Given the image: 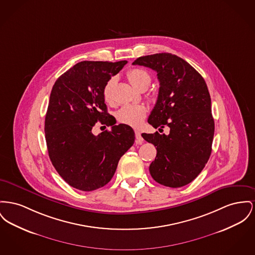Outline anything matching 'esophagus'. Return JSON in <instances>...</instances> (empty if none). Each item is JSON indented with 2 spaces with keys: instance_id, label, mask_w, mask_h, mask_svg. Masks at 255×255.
Masks as SVG:
<instances>
[{
  "instance_id": "obj_1",
  "label": "esophagus",
  "mask_w": 255,
  "mask_h": 255,
  "mask_svg": "<svg viewBox=\"0 0 255 255\" xmlns=\"http://www.w3.org/2000/svg\"><path fill=\"white\" fill-rule=\"evenodd\" d=\"M135 143H136V144H141V143L143 142V138H142V136L140 135V132H139V131H137V130H135Z\"/></svg>"
}]
</instances>
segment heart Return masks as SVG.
I'll return each instance as SVG.
<instances>
[{"label":"heart","mask_w":255,"mask_h":255,"mask_svg":"<svg viewBox=\"0 0 255 255\" xmlns=\"http://www.w3.org/2000/svg\"><path fill=\"white\" fill-rule=\"evenodd\" d=\"M127 78L129 82L135 87V89L140 90L142 88H146L149 86L151 77L147 71L141 68H133L127 72ZM116 77H112L105 85L103 90L104 99L107 102L112 101V93L113 88L116 84ZM147 110L144 106L141 105H126L123 106L117 113V120L120 123L127 124L133 127H138L141 125L143 120L146 117Z\"/></svg>","instance_id":"b5f03b06"}]
</instances>
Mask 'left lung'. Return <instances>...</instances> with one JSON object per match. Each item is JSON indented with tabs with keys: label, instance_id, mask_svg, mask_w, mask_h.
<instances>
[{
	"label": "left lung",
	"instance_id": "left-lung-1",
	"mask_svg": "<svg viewBox=\"0 0 255 255\" xmlns=\"http://www.w3.org/2000/svg\"><path fill=\"white\" fill-rule=\"evenodd\" d=\"M133 64L157 72L160 88L148 123L170 129L168 135L141 134L157 149L150 174L165 187H183L197 177L212 151L215 122L207 85L190 63L169 53L140 57Z\"/></svg>",
	"mask_w": 255,
	"mask_h": 255
}]
</instances>
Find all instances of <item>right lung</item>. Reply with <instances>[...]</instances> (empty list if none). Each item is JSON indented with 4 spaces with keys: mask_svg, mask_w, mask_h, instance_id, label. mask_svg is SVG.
I'll return each instance as SVG.
<instances>
[{
    "mask_svg": "<svg viewBox=\"0 0 255 255\" xmlns=\"http://www.w3.org/2000/svg\"><path fill=\"white\" fill-rule=\"evenodd\" d=\"M127 60L78 62L59 77L51 91L45 117L46 143L58 173L77 190L91 192L113 178L122 155L135 141L134 130L115 125L103 90ZM99 121L112 126L98 136L91 130Z\"/></svg>",
    "mask_w": 255,
    "mask_h": 255,
    "instance_id": "obj_1",
    "label": "right lung"
}]
</instances>
